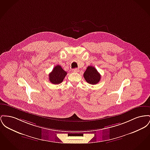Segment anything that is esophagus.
<instances>
[{"label":"esophagus","mask_w":150,"mask_h":150,"mask_svg":"<svg viewBox=\"0 0 150 150\" xmlns=\"http://www.w3.org/2000/svg\"><path fill=\"white\" fill-rule=\"evenodd\" d=\"M72 71L73 72H79V70L78 69H74L72 70Z\"/></svg>","instance_id":"1"}]
</instances>
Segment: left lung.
Wrapping results in <instances>:
<instances>
[{
	"instance_id": "left-lung-1",
	"label": "left lung",
	"mask_w": 150,
	"mask_h": 150,
	"mask_svg": "<svg viewBox=\"0 0 150 150\" xmlns=\"http://www.w3.org/2000/svg\"><path fill=\"white\" fill-rule=\"evenodd\" d=\"M83 76L86 81L92 85L97 84L101 79L100 74L93 66H88Z\"/></svg>"
}]
</instances>
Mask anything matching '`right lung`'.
<instances>
[{
  "label": "right lung",
  "mask_w": 150,
  "mask_h": 150,
  "mask_svg": "<svg viewBox=\"0 0 150 150\" xmlns=\"http://www.w3.org/2000/svg\"><path fill=\"white\" fill-rule=\"evenodd\" d=\"M67 75V72L63 70L59 65L54 67L53 71L49 74V81L54 84L61 83Z\"/></svg>",
  "instance_id": "right-lung-1"
}]
</instances>
